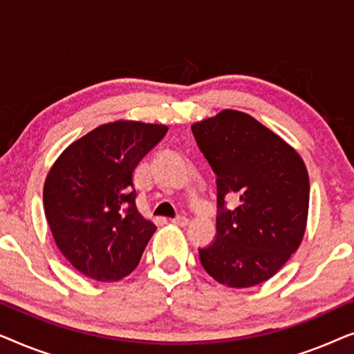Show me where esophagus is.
I'll list each match as a JSON object with an SVG mask.
<instances>
[{
  "label": "esophagus",
  "mask_w": 354,
  "mask_h": 354,
  "mask_svg": "<svg viewBox=\"0 0 354 354\" xmlns=\"http://www.w3.org/2000/svg\"><path fill=\"white\" fill-rule=\"evenodd\" d=\"M188 221L185 216H178V217H176V219H172V224L174 225H180V227H185V225H188Z\"/></svg>",
  "instance_id": "34e87169"
}]
</instances>
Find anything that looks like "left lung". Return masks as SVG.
<instances>
[{
  "instance_id": "8db88e82",
  "label": "left lung",
  "mask_w": 354,
  "mask_h": 354,
  "mask_svg": "<svg viewBox=\"0 0 354 354\" xmlns=\"http://www.w3.org/2000/svg\"><path fill=\"white\" fill-rule=\"evenodd\" d=\"M217 176V235L200 250L203 268L230 288L274 277L301 245L309 209L303 158L282 137L235 109L192 125ZM239 205L225 210V198Z\"/></svg>"
}]
</instances>
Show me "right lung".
Returning a JSON list of instances; mask_svg holds the SVG:
<instances>
[{
  "label": "right lung",
  "mask_w": 354,
  "mask_h": 354,
  "mask_svg": "<svg viewBox=\"0 0 354 354\" xmlns=\"http://www.w3.org/2000/svg\"><path fill=\"white\" fill-rule=\"evenodd\" d=\"M167 132L114 120L71 143L48 172L43 206L57 248L74 268L115 282L137 268L156 225L137 207L133 171Z\"/></svg>",
  "instance_id": "1"
}]
</instances>
